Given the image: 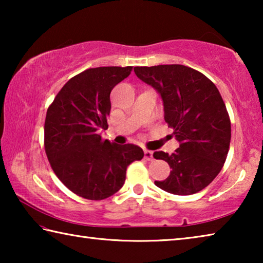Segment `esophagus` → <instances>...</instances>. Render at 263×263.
<instances>
[{"mask_svg": "<svg viewBox=\"0 0 263 263\" xmlns=\"http://www.w3.org/2000/svg\"><path fill=\"white\" fill-rule=\"evenodd\" d=\"M144 155H145V159L148 160V161H152V160L154 159V158H153V152H152V151L145 149V151H144Z\"/></svg>", "mask_w": 263, "mask_h": 263, "instance_id": "esophagus-1", "label": "esophagus"}]
</instances>
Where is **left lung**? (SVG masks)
I'll return each instance as SVG.
<instances>
[{"label":"left lung","instance_id":"1","mask_svg":"<svg viewBox=\"0 0 263 263\" xmlns=\"http://www.w3.org/2000/svg\"><path fill=\"white\" fill-rule=\"evenodd\" d=\"M135 73L159 92L164 121L180 142L173 154L154 152L172 168L155 185L174 195L198 193L219 174L229 153L231 122L219 90L205 75L183 65L135 67Z\"/></svg>","mask_w":263,"mask_h":263}]
</instances>
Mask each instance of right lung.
<instances>
[{
	"mask_svg": "<svg viewBox=\"0 0 263 263\" xmlns=\"http://www.w3.org/2000/svg\"><path fill=\"white\" fill-rule=\"evenodd\" d=\"M132 68L84 70L61 88L47 109L44 135L48 161L58 179L83 198L100 201L117 193L128 164L144 157L139 146L115 144L99 133L108 128L111 90Z\"/></svg>",
	"mask_w": 263,
	"mask_h": 263,
	"instance_id": "right-lung-1",
	"label": "right lung"
}]
</instances>
